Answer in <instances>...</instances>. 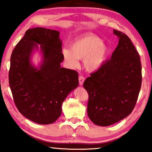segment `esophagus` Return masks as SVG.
Masks as SVG:
<instances>
[{"instance_id":"obj_1","label":"esophagus","mask_w":152,"mask_h":152,"mask_svg":"<svg viewBox=\"0 0 152 152\" xmlns=\"http://www.w3.org/2000/svg\"><path fill=\"white\" fill-rule=\"evenodd\" d=\"M84 81H85V77H84L82 75H80L79 76V83H80V85H82L84 83Z\"/></svg>"}]
</instances>
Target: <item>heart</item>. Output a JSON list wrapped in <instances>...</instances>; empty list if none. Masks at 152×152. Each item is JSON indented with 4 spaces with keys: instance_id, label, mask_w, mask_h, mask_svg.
Instances as JSON below:
<instances>
[{
    "instance_id": "heart-1",
    "label": "heart",
    "mask_w": 152,
    "mask_h": 152,
    "mask_svg": "<svg viewBox=\"0 0 152 152\" xmlns=\"http://www.w3.org/2000/svg\"><path fill=\"white\" fill-rule=\"evenodd\" d=\"M109 54V48L100 37L92 34L85 35L72 43L70 49L65 48L63 55L67 64L71 67L78 65V60H83L85 70L94 72L99 70Z\"/></svg>"
}]
</instances>
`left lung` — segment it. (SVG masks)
<instances>
[{
  "label": "left lung",
  "mask_w": 152,
  "mask_h": 152,
  "mask_svg": "<svg viewBox=\"0 0 152 152\" xmlns=\"http://www.w3.org/2000/svg\"><path fill=\"white\" fill-rule=\"evenodd\" d=\"M118 37L110 59L85 80L89 94L87 114L95 125L109 126L132 113L142 85L139 53L130 39L114 29Z\"/></svg>",
  "instance_id": "1"
}]
</instances>
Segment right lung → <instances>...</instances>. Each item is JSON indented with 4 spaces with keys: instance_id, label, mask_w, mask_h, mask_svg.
I'll return each mask as SVG.
<instances>
[{
    "instance_id": "right-lung-1",
    "label": "right lung",
    "mask_w": 152,
    "mask_h": 152,
    "mask_svg": "<svg viewBox=\"0 0 152 152\" xmlns=\"http://www.w3.org/2000/svg\"><path fill=\"white\" fill-rule=\"evenodd\" d=\"M59 35L58 31L31 28L11 55L9 85L14 102L20 113L38 124H50L58 118L63 102L79 85L78 73L61 66L64 57ZM39 49L42 59L36 67L31 60Z\"/></svg>"
}]
</instances>
